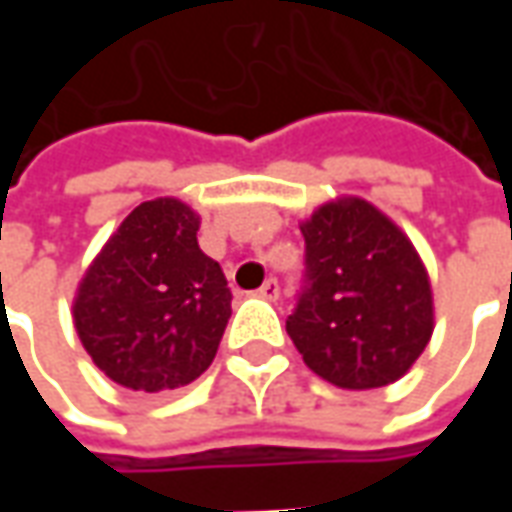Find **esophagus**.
<instances>
[{
    "label": "esophagus",
    "mask_w": 512,
    "mask_h": 512,
    "mask_svg": "<svg viewBox=\"0 0 512 512\" xmlns=\"http://www.w3.org/2000/svg\"><path fill=\"white\" fill-rule=\"evenodd\" d=\"M257 296L260 299H268V301H277L279 299V282L274 277L266 279L263 285H260V290H257Z\"/></svg>",
    "instance_id": "esophagus-1"
}]
</instances>
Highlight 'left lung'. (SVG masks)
<instances>
[{
    "label": "left lung",
    "mask_w": 512,
    "mask_h": 512,
    "mask_svg": "<svg viewBox=\"0 0 512 512\" xmlns=\"http://www.w3.org/2000/svg\"><path fill=\"white\" fill-rule=\"evenodd\" d=\"M304 282L285 321L312 373L343 389L406 376L433 332L428 271L384 213L359 197L301 224Z\"/></svg>",
    "instance_id": "obj_1"
}]
</instances>
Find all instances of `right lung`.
<instances>
[{"mask_svg": "<svg viewBox=\"0 0 512 512\" xmlns=\"http://www.w3.org/2000/svg\"><path fill=\"white\" fill-rule=\"evenodd\" d=\"M200 219L158 197L136 205L79 285L73 321L93 362L120 386L164 392L211 367L230 321L222 266L202 255Z\"/></svg>", "mask_w": 512, "mask_h": 512, "instance_id": "add662e5", "label": "right lung"}]
</instances>
